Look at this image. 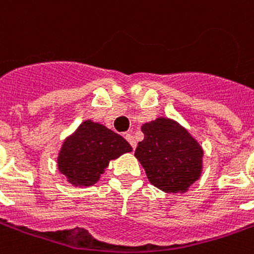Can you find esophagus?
<instances>
[{"label": "esophagus", "instance_id": "1", "mask_svg": "<svg viewBox=\"0 0 254 254\" xmlns=\"http://www.w3.org/2000/svg\"><path fill=\"white\" fill-rule=\"evenodd\" d=\"M125 139H127V141L129 142V143H130L131 147H133V148L137 147V142H135V139H134V137H133V135H131L130 133L125 134Z\"/></svg>", "mask_w": 254, "mask_h": 254}]
</instances>
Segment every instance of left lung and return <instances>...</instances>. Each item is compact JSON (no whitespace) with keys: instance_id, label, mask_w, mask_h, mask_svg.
<instances>
[{"instance_id":"1","label":"left lung","mask_w":254,"mask_h":254,"mask_svg":"<svg viewBox=\"0 0 254 254\" xmlns=\"http://www.w3.org/2000/svg\"><path fill=\"white\" fill-rule=\"evenodd\" d=\"M143 141L134 155L145 168L148 181L166 193H184L202 174L203 150L180 124L158 117L142 125Z\"/></svg>"}]
</instances>
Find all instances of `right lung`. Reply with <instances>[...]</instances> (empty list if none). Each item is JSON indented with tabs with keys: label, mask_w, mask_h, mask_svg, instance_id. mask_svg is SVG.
<instances>
[{
	"label": "right lung",
	"mask_w": 254,
	"mask_h": 254,
	"mask_svg": "<svg viewBox=\"0 0 254 254\" xmlns=\"http://www.w3.org/2000/svg\"><path fill=\"white\" fill-rule=\"evenodd\" d=\"M130 151L131 146L120 134L102 124L86 120L64 141L57 166L71 185L91 187L99 181L111 160Z\"/></svg>",
	"instance_id": "obj_1"
}]
</instances>
